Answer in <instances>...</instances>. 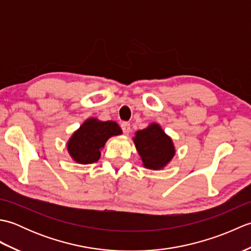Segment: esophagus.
Wrapping results in <instances>:
<instances>
[{"label": "esophagus", "mask_w": 251, "mask_h": 251, "mask_svg": "<svg viewBox=\"0 0 251 251\" xmlns=\"http://www.w3.org/2000/svg\"><path fill=\"white\" fill-rule=\"evenodd\" d=\"M121 127H122L123 132H124L125 135L129 134V131H130V124H129L128 122H123L122 124H121Z\"/></svg>", "instance_id": "esophagus-1"}]
</instances>
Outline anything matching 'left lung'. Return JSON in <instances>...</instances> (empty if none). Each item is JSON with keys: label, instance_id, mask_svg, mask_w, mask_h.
<instances>
[{"label": "left lung", "instance_id": "left-lung-1", "mask_svg": "<svg viewBox=\"0 0 251 251\" xmlns=\"http://www.w3.org/2000/svg\"><path fill=\"white\" fill-rule=\"evenodd\" d=\"M134 142L143 166L148 169L164 168L176 153L172 138L165 134L156 123H152L145 129L138 130Z\"/></svg>", "mask_w": 251, "mask_h": 251}]
</instances>
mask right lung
Wrapping results in <instances>:
<instances>
[{
  "mask_svg": "<svg viewBox=\"0 0 251 251\" xmlns=\"http://www.w3.org/2000/svg\"><path fill=\"white\" fill-rule=\"evenodd\" d=\"M122 134L121 127L113 121L101 122L88 119L73 132L68 141V152L78 164H93L100 158V150L112 136Z\"/></svg>",
  "mask_w": 251,
  "mask_h": 251,
  "instance_id": "add662e5",
  "label": "right lung"
}]
</instances>
